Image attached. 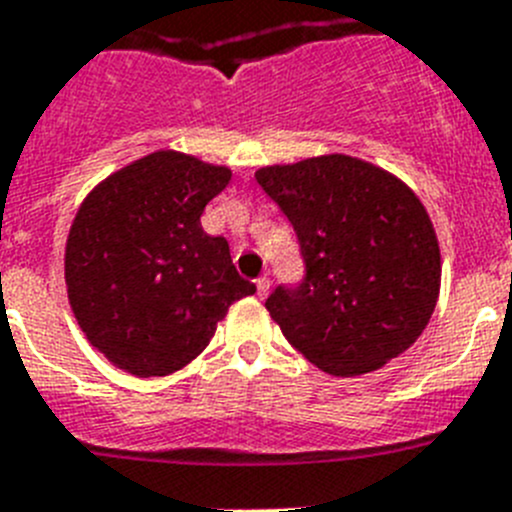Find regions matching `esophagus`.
I'll return each instance as SVG.
<instances>
[{
  "label": "esophagus",
  "instance_id": "esophagus-1",
  "mask_svg": "<svg viewBox=\"0 0 512 512\" xmlns=\"http://www.w3.org/2000/svg\"><path fill=\"white\" fill-rule=\"evenodd\" d=\"M256 295H259V297L269 295V279H266V277L256 279Z\"/></svg>",
  "mask_w": 512,
  "mask_h": 512
}]
</instances>
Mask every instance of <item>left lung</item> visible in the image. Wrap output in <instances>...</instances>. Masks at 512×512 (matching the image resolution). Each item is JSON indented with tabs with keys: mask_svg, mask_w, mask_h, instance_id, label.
Wrapping results in <instances>:
<instances>
[{
	"mask_svg": "<svg viewBox=\"0 0 512 512\" xmlns=\"http://www.w3.org/2000/svg\"><path fill=\"white\" fill-rule=\"evenodd\" d=\"M256 182L295 228L305 274L266 310L305 359L336 377L408 351L433 315L441 253L431 217L400 179L359 158L266 166Z\"/></svg>",
	"mask_w": 512,
	"mask_h": 512,
	"instance_id": "8db88e82",
	"label": "left lung"
}]
</instances>
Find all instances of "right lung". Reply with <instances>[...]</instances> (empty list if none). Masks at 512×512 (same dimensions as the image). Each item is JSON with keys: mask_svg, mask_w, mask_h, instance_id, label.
<instances>
[{"mask_svg": "<svg viewBox=\"0 0 512 512\" xmlns=\"http://www.w3.org/2000/svg\"><path fill=\"white\" fill-rule=\"evenodd\" d=\"M230 171L158 151L112 174L76 212L66 287L92 346L135 377L187 366L228 307L256 292L200 225Z\"/></svg>", "mask_w": 512, "mask_h": 512, "instance_id": "1", "label": "right lung"}]
</instances>
